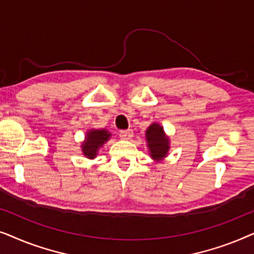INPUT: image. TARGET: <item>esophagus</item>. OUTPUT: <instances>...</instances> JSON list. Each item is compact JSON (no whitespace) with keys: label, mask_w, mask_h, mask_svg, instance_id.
I'll return each instance as SVG.
<instances>
[{"label":"esophagus","mask_w":254,"mask_h":254,"mask_svg":"<svg viewBox=\"0 0 254 254\" xmlns=\"http://www.w3.org/2000/svg\"><path fill=\"white\" fill-rule=\"evenodd\" d=\"M120 137L124 138V140H130L131 137H133V130L131 129H124V130H120Z\"/></svg>","instance_id":"1"}]
</instances>
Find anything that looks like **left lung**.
Wrapping results in <instances>:
<instances>
[{
  "mask_svg": "<svg viewBox=\"0 0 254 254\" xmlns=\"http://www.w3.org/2000/svg\"><path fill=\"white\" fill-rule=\"evenodd\" d=\"M148 147L152 158L161 159L165 157L169 150V138L164 135L163 127L158 124H152L147 130Z\"/></svg>",
  "mask_w": 254,
  "mask_h": 254,
  "instance_id": "left-lung-1",
  "label": "left lung"
}]
</instances>
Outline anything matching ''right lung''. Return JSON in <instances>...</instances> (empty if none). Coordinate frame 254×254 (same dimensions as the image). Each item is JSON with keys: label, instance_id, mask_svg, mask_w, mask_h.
<instances>
[{"label": "right lung", "instance_id": "right-lung-1", "mask_svg": "<svg viewBox=\"0 0 254 254\" xmlns=\"http://www.w3.org/2000/svg\"><path fill=\"white\" fill-rule=\"evenodd\" d=\"M110 133H107V130H90L86 136V141L82 145L83 154L86 157L93 158L97 155L98 149L105 143V142L110 138Z\"/></svg>", "mask_w": 254, "mask_h": 254}]
</instances>
